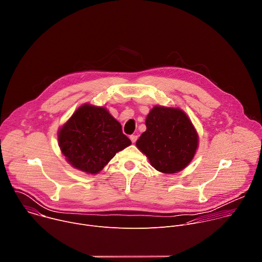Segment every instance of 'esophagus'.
Instances as JSON below:
<instances>
[{
  "instance_id": "obj_1",
  "label": "esophagus",
  "mask_w": 262,
  "mask_h": 262,
  "mask_svg": "<svg viewBox=\"0 0 262 262\" xmlns=\"http://www.w3.org/2000/svg\"><path fill=\"white\" fill-rule=\"evenodd\" d=\"M129 139H130V141H132L133 143H135V142L138 140V136H136V135H132V136L129 137Z\"/></svg>"
}]
</instances>
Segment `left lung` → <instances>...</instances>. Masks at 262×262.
Segmentation results:
<instances>
[{
	"mask_svg": "<svg viewBox=\"0 0 262 262\" xmlns=\"http://www.w3.org/2000/svg\"><path fill=\"white\" fill-rule=\"evenodd\" d=\"M146 127L136 145L155 169L170 174L190 164L198 147V135L181 110L155 106L146 118Z\"/></svg>",
	"mask_w": 262,
	"mask_h": 262,
	"instance_id": "8db88e82",
	"label": "left lung"
}]
</instances>
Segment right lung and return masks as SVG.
<instances>
[{"label": "right lung", "mask_w": 262, "mask_h": 262, "mask_svg": "<svg viewBox=\"0 0 262 262\" xmlns=\"http://www.w3.org/2000/svg\"><path fill=\"white\" fill-rule=\"evenodd\" d=\"M59 146L67 162L88 174H96L116 152L132 144L121 124L101 106L84 104L62 126Z\"/></svg>", "instance_id": "add662e5"}]
</instances>
